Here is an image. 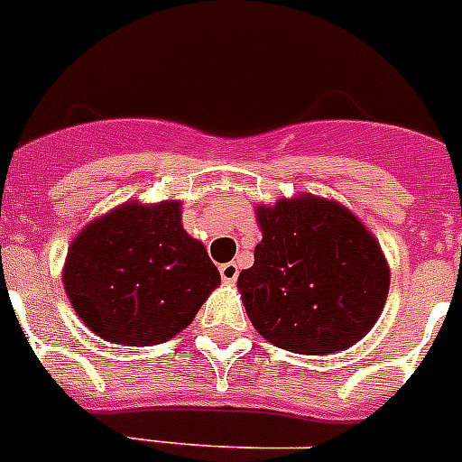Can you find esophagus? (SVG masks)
<instances>
[{"instance_id":"1","label":"esophagus","mask_w":462,"mask_h":462,"mask_svg":"<svg viewBox=\"0 0 462 462\" xmlns=\"http://www.w3.org/2000/svg\"><path fill=\"white\" fill-rule=\"evenodd\" d=\"M238 263L236 261H228V263H222L219 266V275H222V280L226 282V284H234L236 280H238Z\"/></svg>"}]
</instances>
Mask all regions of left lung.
I'll return each mask as SVG.
<instances>
[{
	"instance_id": "1",
	"label": "left lung",
	"mask_w": 462,
	"mask_h": 462,
	"mask_svg": "<svg viewBox=\"0 0 462 462\" xmlns=\"http://www.w3.org/2000/svg\"><path fill=\"white\" fill-rule=\"evenodd\" d=\"M261 243L238 289L252 326L293 354H336L377 324L391 284L379 240L333 199L296 194L256 206Z\"/></svg>"
}]
</instances>
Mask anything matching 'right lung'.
Masks as SVG:
<instances>
[{
  "label": "right lung",
  "mask_w": 462,
  "mask_h": 462,
  "mask_svg": "<svg viewBox=\"0 0 462 462\" xmlns=\"http://www.w3.org/2000/svg\"><path fill=\"white\" fill-rule=\"evenodd\" d=\"M62 282L92 333L152 346L185 330L222 277L182 226V201H125L80 228Z\"/></svg>",
  "instance_id": "right-lung-1"
}]
</instances>
